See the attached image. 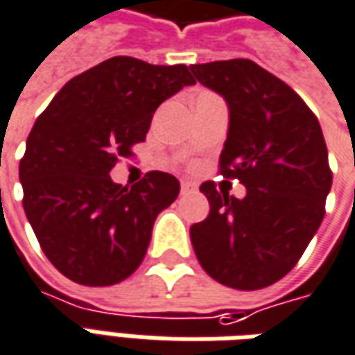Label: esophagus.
Returning a JSON list of instances; mask_svg holds the SVG:
<instances>
[{
  "mask_svg": "<svg viewBox=\"0 0 355 355\" xmlns=\"http://www.w3.org/2000/svg\"><path fill=\"white\" fill-rule=\"evenodd\" d=\"M198 186L192 180H180V194H190V192H196Z\"/></svg>",
  "mask_w": 355,
  "mask_h": 355,
  "instance_id": "1",
  "label": "esophagus"
}]
</instances>
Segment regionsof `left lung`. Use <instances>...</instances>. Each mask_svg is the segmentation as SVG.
<instances>
[{"label":"left lung","instance_id":"left-lung-1","mask_svg":"<svg viewBox=\"0 0 355 355\" xmlns=\"http://www.w3.org/2000/svg\"><path fill=\"white\" fill-rule=\"evenodd\" d=\"M190 71L227 101L220 175L246 186L242 200L213 182L200 186L209 215L190 227L196 257L225 286H271L298 263L323 220L333 175L321 125L288 84L250 59Z\"/></svg>","mask_w":355,"mask_h":355}]
</instances>
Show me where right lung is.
Wrapping results in <instances>:
<instances>
[{
  "instance_id": "1",
  "label": "right lung",
  "mask_w": 355,
  "mask_h": 355,
  "mask_svg": "<svg viewBox=\"0 0 355 355\" xmlns=\"http://www.w3.org/2000/svg\"><path fill=\"white\" fill-rule=\"evenodd\" d=\"M196 80L186 65L111 57L59 90L32 126L19 165L22 207L48 259L84 286L125 281L180 182L152 171L130 190L109 171L146 140L155 109Z\"/></svg>"
}]
</instances>
